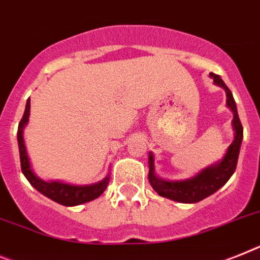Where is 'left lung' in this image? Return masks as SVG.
Here are the masks:
<instances>
[{
	"instance_id": "left-lung-1",
	"label": "left lung",
	"mask_w": 260,
	"mask_h": 260,
	"mask_svg": "<svg viewBox=\"0 0 260 260\" xmlns=\"http://www.w3.org/2000/svg\"><path fill=\"white\" fill-rule=\"evenodd\" d=\"M210 78L213 79L214 84L222 87L226 92V98H228L226 106L233 112L231 125H233V131H234V140L229 145L226 153L223 154L221 160L200 171L193 177L180 181L164 180V178L158 177L156 173V168H154V156L152 152H149V156H148V165H149L148 180H149V184L152 185V187L158 196L169 198V200L176 201V202L196 204V202L205 200L211 194H214L218 189H221L230 180L231 176L234 174L235 168H237L241 144L243 140V128H242L241 120L238 116L237 104H235L233 93L229 89V87L224 84L223 80L221 79V76L210 73Z\"/></svg>"
}]
</instances>
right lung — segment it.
<instances>
[{"instance_id": "right-lung-1", "label": "right lung", "mask_w": 260, "mask_h": 260, "mask_svg": "<svg viewBox=\"0 0 260 260\" xmlns=\"http://www.w3.org/2000/svg\"><path fill=\"white\" fill-rule=\"evenodd\" d=\"M29 117L30 98L26 102L25 112H23L21 121H19L17 141H18L19 158H21V169H22L23 176L31 184V186L36 187L39 193H42L43 196L63 205V206H76V205L86 204V202L100 197L107 189L108 184H110V173L107 174L102 181L91 185H71L63 182V181H45L34 173L29 154H27V150H26L25 137H23V131H25V126L29 123Z\"/></svg>"}]
</instances>
